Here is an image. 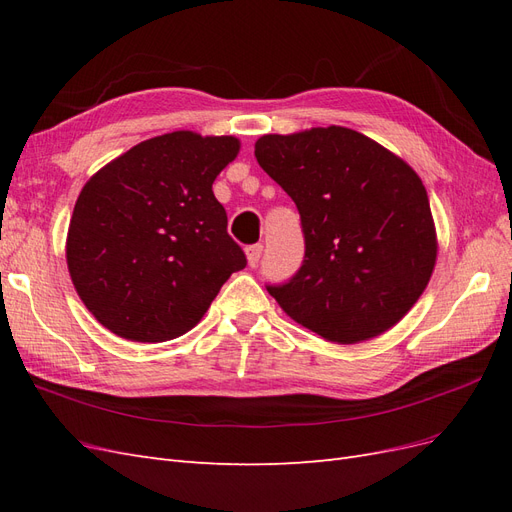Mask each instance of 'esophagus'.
<instances>
[{
  "label": "esophagus",
  "mask_w": 512,
  "mask_h": 512,
  "mask_svg": "<svg viewBox=\"0 0 512 512\" xmlns=\"http://www.w3.org/2000/svg\"><path fill=\"white\" fill-rule=\"evenodd\" d=\"M245 256H247V265H250V267H256V265H258V260H260V256H262V245H260V243H256V245H247V247H245Z\"/></svg>",
  "instance_id": "34e87169"
}]
</instances>
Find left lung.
<instances>
[{"instance_id": "8db88e82", "label": "left lung", "mask_w": 512, "mask_h": 512, "mask_svg": "<svg viewBox=\"0 0 512 512\" xmlns=\"http://www.w3.org/2000/svg\"><path fill=\"white\" fill-rule=\"evenodd\" d=\"M254 156L294 200L305 237L301 269L286 284L267 286L271 297L335 344L395 327L427 288L438 256L421 177L342 126L265 134Z\"/></svg>"}]
</instances>
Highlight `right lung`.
Masks as SVG:
<instances>
[{"instance_id": "right-lung-1", "label": "right lung", "mask_w": 512, "mask_h": 512, "mask_svg": "<svg viewBox=\"0 0 512 512\" xmlns=\"http://www.w3.org/2000/svg\"><path fill=\"white\" fill-rule=\"evenodd\" d=\"M239 138L190 130L138 143L76 198L66 260L94 318L130 342L188 333L247 260L211 185Z\"/></svg>"}]
</instances>
